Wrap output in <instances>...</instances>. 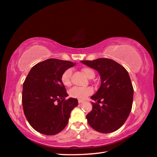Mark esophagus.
Here are the masks:
<instances>
[{
    "label": "esophagus",
    "instance_id": "esophagus-1",
    "mask_svg": "<svg viewBox=\"0 0 157 157\" xmlns=\"http://www.w3.org/2000/svg\"><path fill=\"white\" fill-rule=\"evenodd\" d=\"M84 101V100H81V99H78V103H83Z\"/></svg>",
    "mask_w": 157,
    "mask_h": 157
}]
</instances>
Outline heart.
Listing matches in <instances>:
<instances>
[{"mask_svg":"<svg viewBox=\"0 0 157 157\" xmlns=\"http://www.w3.org/2000/svg\"><path fill=\"white\" fill-rule=\"evenodd\" d=\"M83 73L85 74L89 78H93L95 76V73L93 70L89 68H84L82 69ZM71 68H68L62 73L61 76V81L64 86H70L71 84V76H72ZM93 93V89L91 87H79V86H74L70 89L69 95L73 98L79 99H85L86 97Z\"/></svg>","mask_w":157,"mask_h":157,"instance_id":"b5f03b06","label":"heart"}]
</instances>
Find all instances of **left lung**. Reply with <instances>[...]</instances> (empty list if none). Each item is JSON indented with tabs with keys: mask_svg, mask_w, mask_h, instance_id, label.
<instances>
[{
	"mask_svg": "<svg viewBox=\"0 0 157 157\" xmlns=\"http://www.w3.org/2000/svg\"><path fill=\"white\" fill-rule=\"evenodd\" d=\"M81 62L96 70L101 79L100 88L91 97L96 103H91L93 108L86 115L88 124L100 133L117 131L127 119L132 108L133 88L127 71L110 59Z\"/></svg>",
	"mask_w": 157,
	"mask_h": 157,
	"instance_id": "1",
	"label": "left lung"
}]
</instances>
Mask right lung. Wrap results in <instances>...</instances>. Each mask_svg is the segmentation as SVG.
Instances as JSON below:
<instances>
[{
    "label": "right lung",
    "instance_id": "obj_1",
    "mask_svg": "<svg viewBox=\"0 0 157 157\" xmlns=\"http://www.w3.org/2000/svg\"><path fill=\"white\" fill-rule=\"evenodd\" d=\"M75 63L49 59L35 65L23 84L22 105L32 127L47 136L59 133L68 122L78 99L70 98L61 81L62 73Z\"/></svg>",
    "mask_w": 157,
    "mask_h": 157
}]
</instances>
